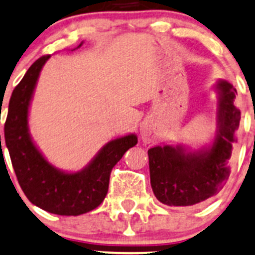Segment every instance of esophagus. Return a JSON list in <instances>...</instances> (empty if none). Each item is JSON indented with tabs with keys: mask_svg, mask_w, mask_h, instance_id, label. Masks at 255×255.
<instances>
[{
	"mask_svg": "<svg viewBox=\"0 0 255 255\" xmlns=\"http://www.w3.org/2000/svg\"><path fill=\"white\" fill-rule=\"evenodd\" d=\"M140 133H141V139L145 143H150L152 140V127L151 123L149 121H144L140 125Z\"/></svg>",
	"mask_w": 255,
	"mask_h": 255,
	"instance_id": "1",
	"label": "esophagus"
}]
</instances>
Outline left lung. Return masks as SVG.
<instances>
[{
	"label": "left lung",
	"mask_w": 255,
	"mask_h": 255,
	"mask_svg": "<svg viewBox=\"0 0 255 255\" xmlns=\"http://www.w3.org/2000/svg\"><path fill=\"white\" fill-rule=\"evenodd\" d=\"M218 93L216 132L213 141L192 150L182 145H157L148 150L150 183L157 200L170 206L205 202L221 191L230 176V157L237 141L241 111L235 106L236 89L226 80Z\"/></svg>",
	"instance_id": "left-lung-1"
}]
</instances>
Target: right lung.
Segmentation results:
<instances>
[{
  "label": "right lung",
  "instance_id": "obj_1",
  "mask_svg": "<svg viewBox=\"0 0 255 255\" xmlns=\"http://www.w3.org/2000/svg\"><path fill=\"white\" fill-rule=\"evenodd\" d=\"M83 45L80 42L79 49ZM50 55L30 66L14 88L4 123V139L10 161L24 194L34 205L51 214L77 216L103 203L109 191L110 173L128 149L138 143L135 134L112 139L77 172H67L45 159L29 133V107L40 72Z\"/></svg>",
  "mask_w": 255,
  "mask_h": 255
}]
</instances>
